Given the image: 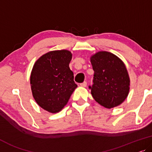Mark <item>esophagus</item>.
<instances>
[{
	"mask_svg": "<svg viewBox=\"0 0 152 152\" xmlns=\"http://www.w3.org/2000/svg\"><path fill=\"white\" fill-rule=\"evenodd\" d=\"M80 85L81 87H87V82H86V81H84V82H83V83H80Z\"/></svg>",
	"mask_w": 152,
	"mask_h": 152,
	"instance_id": "obj_1",
	"label": "esophagus"
}]
</instances>
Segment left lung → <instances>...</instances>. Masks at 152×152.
Here are the masks:
<instances>
[{
    "label": "left lung",
    "mask_w": 152,
    "mask_h": 152,
    "mask_svg": "<svg viewBox=\"0 0 152 152\" xmlns=\"http://www.w3.org/2000/svg\"><path fill=\"white\" fill-rule=\"evenodd\" d=\"M94 71L91 94L98 104L111 109L123 103L129 92L130 79L125 63L112 53L100 51L90 57Z\"/></svg>",
    "instance_id": "1"
}]
</instances>
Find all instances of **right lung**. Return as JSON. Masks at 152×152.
I'll use <instances>...</instances> for the list:
<instances>
[{"mask_svg": "<svg viewBox=\"0 0 152 152\" xmlns=\"http://www.w3.org/2000/svg\"><path fill=\"white\" fill-rule=\"evenodd\" d=\"M72 54L66 50L51 51L35 62L30 76L32 96L36 103L55 114L63 110L77 87L69 64Z\"/></svg>", "mask_w": 152, "mask_h": 152, "instance_id": "obj_1", "label": "right lung"}]
</instances>
